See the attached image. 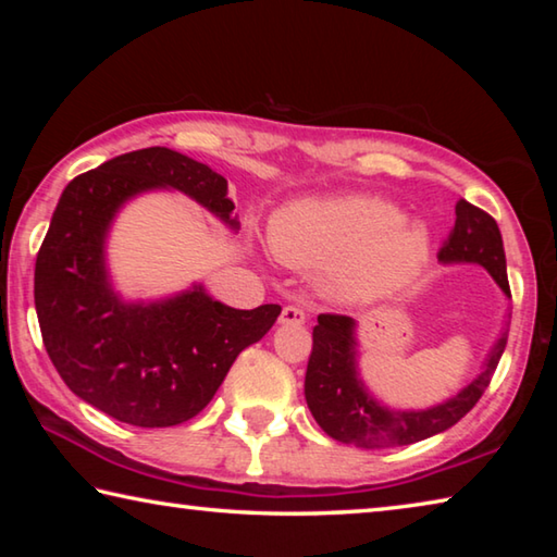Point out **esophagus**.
I'll return each mask as SVG.
<instances>
[{
	"mask_svg": "<svg viewBox=\"0 0 557 557\" xmlns=\"http://www.w3.org/2000/svg\"><path fill=\"white\" fill-rule=\"evenodd\" d=\"M305 319H307L305 309H299V307H285V309H282V314H280V324L299 326V324H305Z\"/></svg>",
	"mask_w": 557,
	"mask_h": 557,
	"instance_id": "esophagus-1",
	"label": "esophagus"
}]
</instances>
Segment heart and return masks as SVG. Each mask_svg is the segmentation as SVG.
<instances>
[{
  "label": "heart",
  "mask_w": 557,
  "mask_h": 557,
  "mask_svg": "<svg viewBox=\"0 0 557 557\" xmlns=\"http://www.w3.org/2000/svg\"><path fill=\"white\" fill-rule=\"evenodd\" d=\"M285 265L324 270L329 295L369 305L395 295L425 270L430 233L381 196L342 194L289 203L270 228Z\"/></svg>",
  "instance_id": "b5f03b06"
}]
</instances>
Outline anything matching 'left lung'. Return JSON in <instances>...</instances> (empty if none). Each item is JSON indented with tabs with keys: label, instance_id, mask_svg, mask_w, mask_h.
Returning a JSON list of instances; mask_svg holds the SVG:
<instances>
[{
	"label": "left lung",
	"instance_id": "left-lung-1",
	"mask_svg": "<svg viewBox=\"0 0 557 557\" xmlns=\"http://www.w3.org/2000/svg\"><path fill=\"white\" fill-rule=\"evenodd\" d=\"M455 231L440 250L442 265L474 262L482 265L506 297H511L506 275L504 240L492 215L469 201H457ZM506 348V332L484 358V371L457 395L432 408H388L366 388L358 373L356 322L342 314H319L312 332V356L305 375V398L314 420L329 437L361 449L412 445L449 430L482 398Z\"/></svg>",
	"mask_w": 557,
	"mask_h": 557
}]
</instances>
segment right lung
<instances>
[{
  "label": "right lung",
  "instance_id": "add662e5",
  "mask_svg": "<svg viewBox=\"0 0 557 557\" xmlns=\"http://www.w3.org/2000/svg\"><path fill=\"white\" fill-rule=\"evenodd\" d=\"M186 194L240 228L228 182L166 147L137 149L63 188L36 256L34 301L44 346L69 388L110 418L172 428L199 414L243 348L260 342L280 305L233 309L191 285L164 299H125L112 285L108 235L139 194Z\"/></svg>",
  "mask_w": 557,
  "mask_h": 557
}]
</instances>
